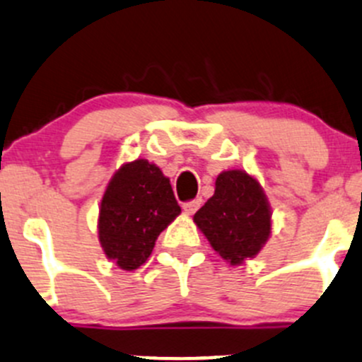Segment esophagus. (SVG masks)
Segmentation results:
<instances>
[{
	"mask_svg": "<svg viewBox=\"0 0 362 362\" xmlns=\"http://www.w3.org/2000/svg\"><path fill=\"white\" fill-rule=\"evenodd\" d=\"M199 206H202V199H192V202L184 203V205H182V209H184L185 214L192 216V214H194Z\"/></svg>",
	"mask_w": 362,
	"mask_h": 362,
	"instance_id": "34e87169",
	"label": "esophagus"
}]
</instances>
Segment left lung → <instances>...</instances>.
<instances>
[{
  "mask_svg": "<svg viewBox=\"0 0 362 362\" xmlns=\"http://www.w3.org/2000/svg\"><path fill=\"white\" fill-rule=\"evenodd\" d=\"M270 217L259 182L242 170H228L217 175L214 196L194 214V223L221 258L242 265L269 240Z\"/></svg>",
  "mask_w": 362,
  "mask_h": 362,
  "instance_id": "1",
  "label": "left lung"
}]
</instances>
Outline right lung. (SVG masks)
Listing matches in <instances>:
<instances>
[{"label": "right lung", "instance_id": "right-lung-1", "mask_svg": "<svg viewBox=\"0 0 362 362\" xmlns=\"http://www.w3.org/2000/svg\"><path fill=\"white\" fill-rule=\"evenodd\" d=\"M170 178L146 159L125 163L111 177L99 209V242L107 259L136 270L157 237L180 214Z\"/></svg>", "mask_w": 362, "mask_h": 362}]
</instances>
